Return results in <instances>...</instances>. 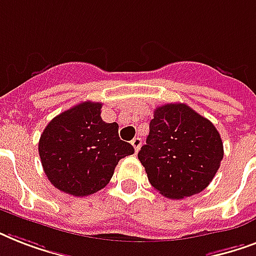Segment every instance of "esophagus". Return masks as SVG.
Wrapping results in <instances>:
<instances>
[{
  "label": "esophagus",
  "mask_w": 256,
  "mask_h": 256,
  "mask_svg": "<svg viewBox=\"0 0 256 256\" xmlns=\"http://www.w3.org/2000/svg\"><path fill=\"white\" fill-rule=\"evenodd\" d=\"M140 144H142V140H140V138H134V140H132V148H136V152H138V150H140Z\"/></svg>",
  "instance_id": "34e87169"
}]
</instances>
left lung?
Returning a JSON list of instances; mask_svg holds the SVG:
<instances>
[{"label": "left lung", "mask_w": 256, "mask_h": 256, "mask_svg": "<svg viewBox=\"0 0 256 256\" xmlns=\"http://www.w3.org/2000/svg\"><path fill=\"white\" fill-rule=\"evenodd\" d=\"M222 158L218 130L184 104L156 108L146 144L138 152L148 182L170 199L187 198L204 190Z\"/></svg>", "instance_id": "8db88e82"}]
</instances>
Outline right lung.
<instances>
[{
    "mask_svg": "<svg viewBox=\"0 0 256 256\" xmlns=\"http://www.w3.org/2000/svg\"><path fill=\"white\" fill-rule=\"evenodd\" d=\"M102 104L86 100L54 116L40 138L46 176L58 190L86 196L104 188L122 158L134 154L120 140L118 124L100 118Z\"/></svg>",
    "mask_w": 256,
    "mask_h": 256,
    "instance_id": "obj_1",
    "label": "right lung"
}]
</instances>
